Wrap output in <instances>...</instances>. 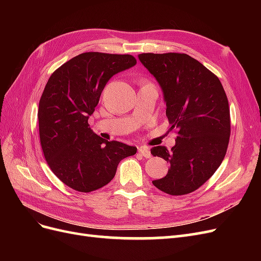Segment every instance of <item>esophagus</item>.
<instances>
[{
	"label": "esophagus",
	"mask_w": 261,
	"mask_h": 261,
	"mask_svg": "<svg viewBox=\"0 0 261 261\" xmlns=\"http://www.w3.org/2000/svg\"><path fill=\"white\" fill-rule=\"evenodd\" d=\"M138 152H139V154H141V155L145 156V158H150V156H151V152H150V150L148 148H146V147L138 148Z\"/></svg>",
	"instance_id": "34e87169"
}]
</instances>
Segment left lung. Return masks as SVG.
I'll return each instance as SVG.
<instances>
[{
  "label": "left lung",
  "mask_w": 261,
  "mask_h": 261,
  "mask_svg": "<svg viewBox=\"0 0 261 261\" xmlns=\"http://www.w3.org/2000/svg\"><path fill=\"white\" fill-rule=\"evenodd\" d=\"M139 61L159 83L175 145L151 149L168 163V174L152 184L173 196L198 189L222 163L230 140V109L219 78L184 53H143Z\"/></svg>",
  "instance_id": "8db88e82"
}]
</instances>
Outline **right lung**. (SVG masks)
<instances>
[{"instance_id":"1","label":"right lung","mask_w":261,"mask_h":261,"mask_svg":"<svg viewBox=\"0 0 261 261\" xmlns=\"http://www.w3.org/2000/svg\"><path fill=\"white\" fill-rule=\"evenodd\" d=\"M136 63L129 54L86 52L60 66L45 85L38 110L42 151L54 174L77 192L110 183L120 161L137 151L101 138L88 124L110 78Z\"/></svg>"}]
</instances>
